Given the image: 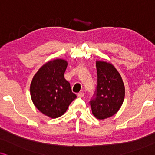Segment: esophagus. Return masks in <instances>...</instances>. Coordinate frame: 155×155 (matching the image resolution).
I'll use <instances>...</instances> for the list:
<instances>
[{"label":"esophagus","mask_w":155,"mask_h":155,"mask_svg":"<svg viewBox=\"0 0 155 155\" xmlns=\"http://www.w3.org/2000/svg\"><path fill=\"white\" fill-rule=\"evenodd\" d=\"M77 96L79 97H80V98H82L84 96V93L82 92H79L77 94Z\"/></svg>","instance_id":"esophagus-1"}]
</instances>
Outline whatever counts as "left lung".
<instances>
[{
	"instance_id": "obj_1",
	"label": "left lung",
	"mask_w": 155,
	"mask_h": 155,
	"mask_svg": "<svg viewBox=\"0 0 155 155\" xmlns=\"http://www.w3.org/2000/svg\"><path fill=\"white\" fill-rule=\"evenodd\" d=\"M97 87L96 97L90 102L92 114L99 120L110 118L124 102L125 87L120 74L110 63L97 61Z\"/></svg>"
}]
</instances>
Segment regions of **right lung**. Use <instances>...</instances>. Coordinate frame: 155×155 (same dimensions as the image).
Listing matches in <instances>:
<instances>
[{
	"label": "right lung",
	"instance_id": "obj_1",
	"mask_svg": "<svg viewBox=\"0 0 155 155\" xmlns=\"http://www.w3.org/2000/svg\"><path fill=\"white\" fill-rule=\"evenodd\" d=\"M68 62L64 59L51 60L35 74L30 84L33 104L42 114L57 118L66 113L76 95L64 78Z\"/></svg>",
	"mask_w": 155,
	"mask_h": 155
}]
</instances>
